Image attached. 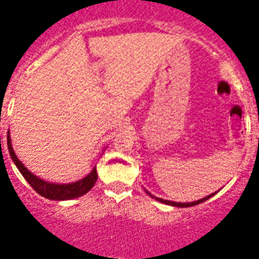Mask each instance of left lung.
I'll list each match as a JSON object with an SVG mask.
<instances>
[{
	"label": "left lung",
	"instance_id": "1",
	"mask_svg": "<svg viewBox=\"0 0 259 259\" xmlns=\"http://www.w3.org/2000/svg\"><path fill=\"white\" fill-rule=\"evenodd\" d=\"M146 192H147V190H146ZM147 193H148V194L151 195L152 198H154V199H156V200H158V202L165 203V204H168V206H174V207H192V206H197V204H199V203H202V202H204V200L209 199V198L213 197V195L216 194V193H213V194L207 195V197H204V198H203V199L195 200V202H190V203H179V202H172V200H166V199H162V198L154 197V195H152L149 192H147Z\"/></svg>",
	"mask_w": 259,
	"mask_h": 259
}]
</instances>
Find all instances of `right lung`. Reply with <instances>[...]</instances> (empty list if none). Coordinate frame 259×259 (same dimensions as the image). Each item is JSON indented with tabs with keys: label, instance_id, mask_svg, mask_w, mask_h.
Segmentation results:
<instances>
[{
	"label": "right lung",
	"instance_id": "obj_1",
	"mask_svg": "<svg viewBox=\"0 0 259 259\" xmlns=\"http://www.w3.org/2000/svg\"><path fill=\"white\" fill-rule=\"evenodd\" d=\"M7 148H9V153L10 156H11V158H13L14 163H15L16 167L19 168V171H20L21 175L24 176V179L28 181L29 184H30V187L33 188L38 194L47 198V199L67 200L81 197V195L87 194V193L94 187L97 179H98L96 167H93V170H92L85 178L75 181V183H71V184H55V183H48V181H45L43 179L35 176L34 174H31L30 171L21 163V161L16 157L15 152H14L13 146H11V138H10L9 132H7Z\"/></svg>",
	"mask_w": 259,
	"mask_h": 259
}]
</instances>
